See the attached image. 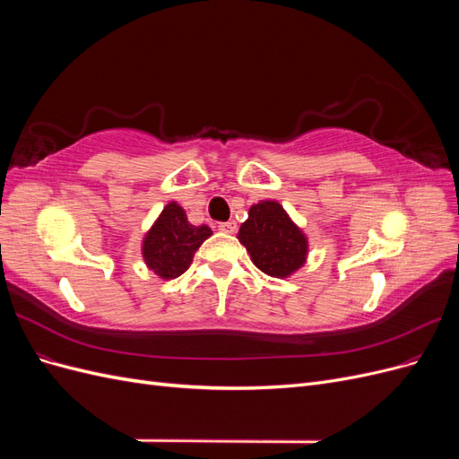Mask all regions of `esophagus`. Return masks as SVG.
<instances>
[{"label": "esophagus", "instance_id": "obj_1", "mask_svg": "<svg viewBox=\"0 0 459 459\" xmlns=\"http://www.w3.org/2000/svg\"><path fill=\"white\" fill-rule=\"evenodd\" d=\"M218 230L224 231V233H235V230H238V224H235L233 220H230V221H220Z\"/></svg>", "mask_w": 459, "mask_h": 459}]
</instances>
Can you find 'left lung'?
Listing matches in <instances>:
<instances>
[{
	"instance_id": "obj_1",
	"label": "left lung",
	"mask_w": 459,
	"mask_h": 459,
	"mask_svg": "<svg viewBox=\"0 0 459 459\" xmlns=\"http://www.w3.org/2000/svg\"><path fill=\"white\" fill-rule=\"evenodd\" d=\"M238 238L255 266L273 277L290 275L307 260L308 241L277 201L253 204Z\"/></svg>"
}]
</instances>
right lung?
I'll return each mask as SVG.
<instances>
[{
  "label": "right lung",
  "mask_w": 459,
  "mask_h": 459,
  "mask_svg": "<svg viewBox=\"0 0 459 459\" xmlns=\"http://www.w3.org/2000/svg\"><path fill=\"white\" fill-rule=\"evenodd\" d=\"M211 235L208 226H191L182 206L166 204L155 226L145 235V264L162 280H174L189 268L197 248Z\"/></svg>",
  "instance_id": "add662e5"
}]
</instances>
